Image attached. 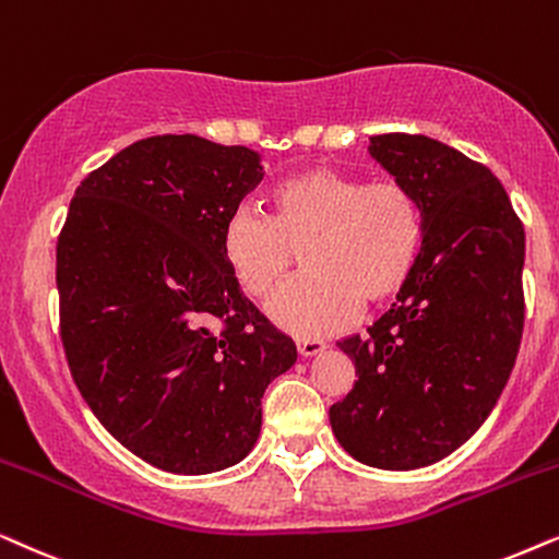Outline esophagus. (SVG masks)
I'll list each match as a JSON object with an SVG mask.
<instances>
[{
    "instance_id": "1",
    "label": "esophagus",
    "mask_w": 559,
    "mask_h": 559,
    "mask_svg": "<svg viewBox=\"0 0 559 559\" xmlns=\"http://www.w3.org/2000/svg\"><path fill=\"white\" fill-rule=\"evenodd\" d=\"M296 347H299V355L301 357H314V355H322L326 345L322 340H299L296 342Z\"/></svg>"
}]
</instances>
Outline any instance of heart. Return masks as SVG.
Listing matches in <instances>:
<instances>
[{
    "label": "heart",
    "instance_id": "obj_1",
    "mask_svg": "<svg viewBox=\"0 0 559 559\" xmlns=\"http://www.w3.org/2000/svg\"><path fill=\"white\" fill-rule=\"evenodd\" d=\"M421 240V206L408 186L309 166L271 191V217L250 206L229 214L222 260L240 292L260 299L301 250L307 273L273 294L267 314L296 337H324L353 324L362 301L396 296Z\"/></svg>",
    "mask_w": 559,
    "mask_h": 559
}]
</instances>
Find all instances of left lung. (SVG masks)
I'll use <instances>...</instances> for the list:
<instances>
[{
  "mask_svg": "<svg viewBox=\"0 0 559 559\" xmlns=\"http://www.w3.org/2000/svg\"><path fill=\"white\" fill-rule=\"evenodd\" d=\"M370 155L424 217L414 273L391 309L337 347L357 381L332 404L357 463L416 471L465 444L506 389L524 330V227L486 166L427 135H376Z\"/></svg>",
  "mask_w": 559,
  "mask_h": 559,
  "instance_id": "left-lung-1",
  "label": "left lung"
}]
</instances>
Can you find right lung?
<instances>
[{
  "label": "right lung",
  "mask_w": 559,
  "mask_h": 559,
  "mask_svg": "<svg viewBox=\"0 0 559 559\" xmlns=\"http://www.w3.org/2000/svg\"><path fill=\"white\" fill-rule=\"evenodd\" d=\"M260 178L250 147L138 140L81 181L58 237L73 381L119 444L166 473L248 457L267 383L296 362L222 260V227Z\"/></svg>",
  "instance_id": "1"
}]
</instances>
